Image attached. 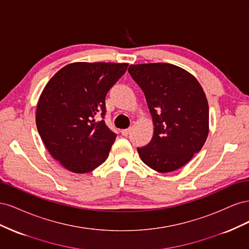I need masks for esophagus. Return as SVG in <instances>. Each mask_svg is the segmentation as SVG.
Segmentation results:
<instances>
[{
	"mask_svg": "<svg viewBox=\"0 0 249 249\" xmlns=\"http://www.w3.org/2000/svg\"><path fill=\"white\" fill-rule=\"evenodd\" d=\"M130 132H131V129H124L122 131V134L124 135V136H127V135L130 134Z\"/></svg>",
	"mask_w": 249,
	"mask_h": 249,
	"instance_id": "34e87169",
	"label": "esophagus"
}]
</instances>
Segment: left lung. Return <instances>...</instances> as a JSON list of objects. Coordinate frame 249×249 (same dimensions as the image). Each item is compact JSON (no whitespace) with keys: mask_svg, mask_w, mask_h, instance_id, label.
<instances>
[{"mask_svg":"<svg viewBox=\"0 0 249 249\" xmlns=\"http://www.w3.org/2000/svg\"><path fill=\"white\" fill-rule=\"evenodd\" d=\"M127 71L145 95L155 126L148 144L137 147L141 160L158 172L180 168L209 134V105L200 84L169 63L130 65Z\"/></svg>","mask_w":249,"mask_h":249,"instance_id":"1","label":"left lung"}]
</instances>
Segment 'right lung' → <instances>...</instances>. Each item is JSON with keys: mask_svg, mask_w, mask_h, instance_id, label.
<instances>
[{"mask_svg": "<svg viewBox=\"0 0 249 249\" xmlns=\"http://www.w3.org/2000/svg\"><path fill=\"white\" fill-rule=\"evenodd\" d=\"M127 65L71 63L44 87L37 104V130L50 154L67 170L87 173L106 161L116 134L105 124V100ZM100 116L102 120L96 121Z\"/></svg>", "mask_w": 249, "mask_h": 249, "instance_id": "obj_1", "label": "right lung"}]
</instances>
